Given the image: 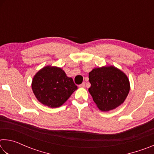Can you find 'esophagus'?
<instances>
[{
  "instance_id": "esophagus-1",
  "label": "esophagus",
  "mask_w": 154,
  "mask_h": 154,
  "mask_svg": "<svg viewBox=\"0 0 154 154\" xmlns=\"http://www.w3.org/2000/svg\"><path fill=\"white\" fill-rule=\"evenodd\" d=\"M85 85V82H83L82 84H80L79 85V88H84Z\"/></svg>"
}]
</instances>
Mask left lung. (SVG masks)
<instances>
[{
  "label": "left lung",
  "mask_w": 154,
  "mask_h": 154,
  "mask_svg": "<svg viewBox=\"0 0 154 154\" xmlns=\"http://www.w3.org/2000/svg\"><path fill=\"white\" fill-rule=\"evenodd\" d=\"M91 86L88 89L98 108L109 111L124 102L130 91L125 73L115 66L96 68L89 72Z\"/></svg>",
  "instance_id": "obj_1"
}]
</instances>
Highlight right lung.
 I'll return each mask as SVG.
<instances>
[{
  "label": "right lung",
  "mask_w": 154,
  "mask_h": 154,
  "mask_svg": "<svg viewBox=\"0 0 154 154\" xmlns=\"http://www.w3.org/2000/svg\"><path fill=\"white\" fill-rule=\"evenodd\" d=\"M32 89L40 103L56 108L66 102L77 86L61 68L48 66L36 72L32 82Z\"/></svg>",
  "instance_id": "add662e5"
}]
</instances>
